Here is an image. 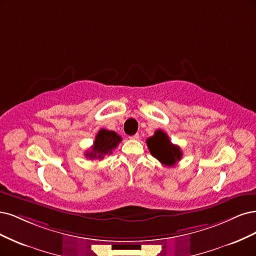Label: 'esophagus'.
<instances>
[{
  "label": "esophagus",
  "instance_id": "esophagus-1",
  "mask_svg": "<svg viewBox=\"0 0 256 256\" xmlns=\"http://www.w3.org/2000/svg\"><path fill=\"white\" fill-rule=\"evenodd\" d=\"M139 138V134H135L133 136H130V139H133V140H136Z\"/></svg>",
  "mask_w": 256,
  "mask_h": 256
}]
</instances>
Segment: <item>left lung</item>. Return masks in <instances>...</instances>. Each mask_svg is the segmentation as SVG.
<instances>
[{
	"label": "left lung",
	"instance_id": "8db88e82",
	"mask_svg": "<svg viewBox=\"0 0 256 256\" xmlns=\"http://www.w3.org/2000/svg\"><path fill=\"white\" fill-rule=\"evenodd\" d=\"M146 144L152 156L158 160L164 166H174L183 156L180 146L173 144L168 135L162 130H158L152 137L148 138Z\"/></svg>",
	"mask_w": 256,
	"mask_h": 256
}]
</instances>
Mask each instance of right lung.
I'll return each mask as SVG.
<instances>
[{"label": "right lung", "mask_w": 256, "mask_h": 256, "mask_svg": "<svg viewBox=\"0 0 256 256\" xmlns=\"http://www.w3.org/2000/svg\"><path fill=\"white\" fill-rule=\"evenodd\" d=\"M121 140L122 138L116 132L102 128L96 136L92 150L87 151L85 156L89 160H103L106 155L112 154V150L116 149Z\"/></svg>", "instance_id": "obj_1"}]
</instances>
